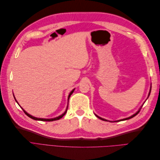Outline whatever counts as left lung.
Masks as SVG:
<instances>
[{
    "label": "left lung",
    "instance_id": "obj_1",
    "mask_svg": "<svg viewBox=\"0 0 160 160\" xmlns=\"http://www.w3.org/2000/svg\"><path fill=\"white\" fill-rule=\"evenodd\" d=\"M151 89H152V86L150 87V90H149V95H148V98H149V95H150V93H151ZM143 104L141 106V108H140V109L137 111L136 113H135V114H133V115H132V116H130V117H129V118H125V119H120V120H118V121H115V122H120V121H124V120H127V119H131V118H133V117H135V115H138L139 113V111H140V109H142V108L143 107ZM97 117H98L99 119H101V120H103V121H108L107 119H103V118H100V117H99V116H98L97 115H95Z\"/></svg>",
    "mask_w": 160,
    "mask_h": 160
}]
</instances>
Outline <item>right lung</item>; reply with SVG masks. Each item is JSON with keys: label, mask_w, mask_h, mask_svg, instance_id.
I'll return each mask as SVG.
<instances>
[{"label": "right lung", "mask_w": 160, "mask_h": 160, "mask_svg": "<svg viewBox=\"0 0 160 160\" xmlns=\"http://www.w3.org/2000/svg\"><path fill=\"white\" fill-rule=\"evenodd\" d=\"M74 90H75V89H72V90L71 91V93H69V96H68V101H69V99L70 96L72 95V93H73ZM14 99H15V101H17V103H18L17 101L16 100V99H15V98H14ZM20 107H21V106H20ZM67 108H68V106H67V109H66V111H65V112H64L63 113H62V115H59V116H58V117H57V118H52V119H43V118H35V117H33V116H32V115H31L30 114H28V113H27L26 111L21 108V109L23 110L24 112H25V113L28 116V117H29L30 118H31V119H32L38 120V121H42V122H52V121H56V120H59V119H60L61 118H62V117H63V116L65 115V113H67Z\"/></svg>", "instance_id": "1"}]
</instances>
